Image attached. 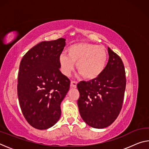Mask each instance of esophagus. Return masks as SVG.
Returning <instances> with one entry per match:
<instances>
[{"mask_svg": "<svg viewBox=\"0 0 149 149\" xmlns=\"http://www.w3.org/2000/svg\"><path fill=\"white\" fill-rule=\"evenodd\" d=\"M77 83L76 81H72L71 83H70V87L72 88H76L77 87Z\"/></svg>", "mask_w": 149, "mask_h": 149, "instance_id": "esophagus-1", "label": "esophagus"}]
</instances>
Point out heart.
Segmentation results:
<instances>
[{"mask_svg":"<svg viewBox=\"0 0 149 149\" xmlns=\"http://www.w3.org/2000/svg\"><path fill=\"white\" fill-rule=\"evenodd\" d=\"M67 56L60 55L58 62L63 74L68 76L76 68L85 79L93 80L99 77L107 65L108 54L102 46L79 42L70 45L66 50Z\"/></svg>","mask_w":149,"mask_h":149,"instance_id":"1","label":"heart"}]
</instances>
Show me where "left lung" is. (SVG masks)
<instances>
[{
  "label": "left lung",
  "instance_id": "8db88e82",
  "mask_svg": "<svg viewBox=\"0 0 149 149\" xmlns=\"http://www.w3.org/2000/svg\"><path fill=\"white\" fill-rule=\"evenodd\" d=\"M109 60L97 79L77 85L79 114L91 127L103 129L114 122L122 109L126 79L122 59L108 47Z\"/></svg>",
  "mask_w": 149,
  "mask_h": 149
}]
</instances>
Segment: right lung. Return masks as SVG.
<instances>
[{
  "label": "right lung",
  "mask_w": 149,
  "mask_h": 149,
  "mask_svg": "<svg viewBox=\"0 0 149 149\" xmlns=\"http://www.w3.org/2000/svg\"><path fill=\"white\" fill-rule=\"evenodd\" d=\"M65 41L60 38L41 42L20 62L17 88L19 106L27 122L35 129H49L61 116L60 104L70 85L58 62Z\"/></svg>",
  "instance_id": "add662e5"
}]
</instances>
